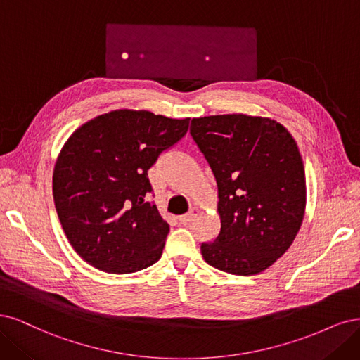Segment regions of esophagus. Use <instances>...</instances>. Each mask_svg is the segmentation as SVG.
Instances as JSON below:
<instances>
[{
  "label": "esophagus",
  "mask_w": 360,
  "mask_h": 360,
  "mask_svg": "<svg viewBox=\"0 0 360 360\" xmlns=\"http://www.w3.org/2000/svg\"><path fill=\"white\" fill-rule=\"evenodd\" d=\"M197 214H199V211L193 210V211H190L188 214L181 215V217H179V223H181V224H190V223H193L194 218L197 217Z\"/></svg>",
  "instance_id": "34e87169"
}]
</instances>
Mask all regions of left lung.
Returning <instances> with one entry per match:
<instances>
[{
	"mask_svg": "<svg viewBox=\"0 0 360 360\" xmlns=\"http://www.w3.org/2000/svg\"><path fill=\"white\" fill-rule=\"evenodd\" d=\"M190 133L218 187L221 229L202 243L207 264L233 275L268 269L292 245L307 203L295 139L269 118L242 113L194 118Z\"/></svg>",
	"mask_w": 360,
	"mask_h": 360,
	"instance_id": "obj_1",
	"label": "left lung"
}]
</instances>
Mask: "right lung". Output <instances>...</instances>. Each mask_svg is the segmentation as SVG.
<instances>
[{"mask_svg":"<svg viewBox=\"0 0 360 360\" xmlns=\"http://www.w3.org/2000/svg\"><path fill=\"white\" fill-rule=\"evenodd\" d=\"M188 124L121 109L68 137L53 170V202L68 242L91 266L131 274L158 262L169 224L148 200V170L187 134Z\"/></svg>","mask_w":360,"mask_h":360,"instance_id":"1","label":"right lung"}]
</instances>
